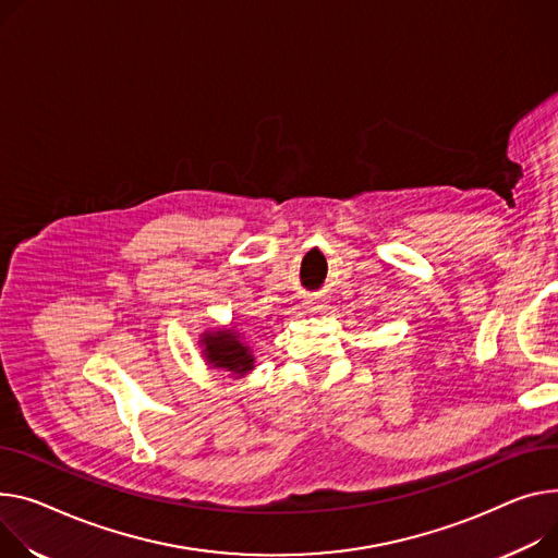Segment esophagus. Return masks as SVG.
<instances>
[{"label":"esophagus","instance_id":"34e87169","mask_svg":"<svg viewBox=\"0 0 558 558\" xmlns=\"http://www.w3.org/2000/svg\"><path fill=\"white\" fill-rule=\"evenodd\" d=\"M305 305H307V307H310V310H312V312H314V310H318V305H316V303H314V301H307V303H305Z\"/></svg>","mask_w":558,"mask_h":558}]
</instances>
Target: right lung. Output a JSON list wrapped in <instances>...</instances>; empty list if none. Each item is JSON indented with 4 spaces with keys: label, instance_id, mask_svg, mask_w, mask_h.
<instances>
[{
    "label": "right lung",
    "instance_id": "right-lung-1",
    "mask_svg": "<svg viewBox=\"0 0 558 558\" xmlns=\"http://www.w3.org/2000/svg\"><path fill=\"white\" fill-rule=\"evenodd\" d=\"M197 345L206 365L231 375L233 379L246 377L255 367L253 350L248 348L244 333L235 327H210L199 333Z\"/></svg>",
    "mask_w": 558,
    "mask_h": 558
}]
</instances>
